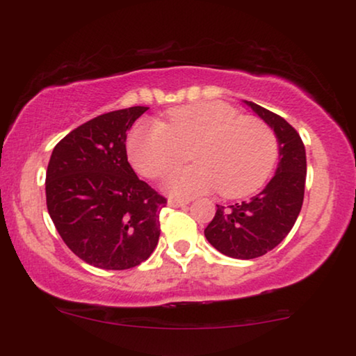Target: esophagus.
Here are the masks:
<instances>
[{
	"mask_svg": "<svg viewBox=\"0 0 356 356\" xmlns=\"http://www.w3.org/2000/svg\"><path fill=\"white\" fill-rule=\"evenodd\" d=\"M189 201H184V199H168V206L170 207H183V206H186Z\"/></svg>",
	"mask_w": 356,
	"mask_h": 356,
	"instance_id": "esophagus-1",
	"label": "esophagus"
}]
</instances>
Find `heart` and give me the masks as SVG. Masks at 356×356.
<instances>
[{"instance_id":"b5f03b06","label":"heart","mask_w":356,"mask_h":356,"mask_svg":"<svg viewBox=\"0 0 356 356\" xmlns=\"http://www.w3.org/2000/svg\"><path fill=\"white\" fill-rule=\"evenodd\" d=\"M188 150L196 165L170 175L168 193L193 197L217 188L223 197H241L269 178L279 140L264 121L222 102L177 106L162 124H139L128 140L131 165L150 179L183 163Z\"/></svg>"}]
</instances>
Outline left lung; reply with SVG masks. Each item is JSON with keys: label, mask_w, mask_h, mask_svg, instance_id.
<instances>
[{"label": "left lung", "mask_w": 356, "mask_h": 356, "mask_svg": "<svg viewBox=\"0 0 356 356\" xmlns=\"http://www.w3.org/2000/svg\"><path fill=\"white\" fill-rule=\"evenodd\" d=\"M274 129L280 162L274 178L250 201L218 206L204 230L207 241L222 254L254 259L274 250L293 228L303 206L306 152L300 134L282 116L246 102Z\"/></svg>", "instance_id": "1"}]
</instances>
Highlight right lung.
<instances>
[{"label":"right lung","instance_id":"obj_1","mask_svg":"<svg viewBox=\"0 0 356 356\" xmlns=\"http://www.w3.org/2000/svg\"><path fill=\"white\" fill-rule=\"evenodd\" d=\"M147 110L87 121L55 145L48 163V213L66 246L99 269L139 266L159 243L167 199L138 178L126 154V133Z\"/></svg>","mask_w":356,"mask_h":356}]
</instances>
